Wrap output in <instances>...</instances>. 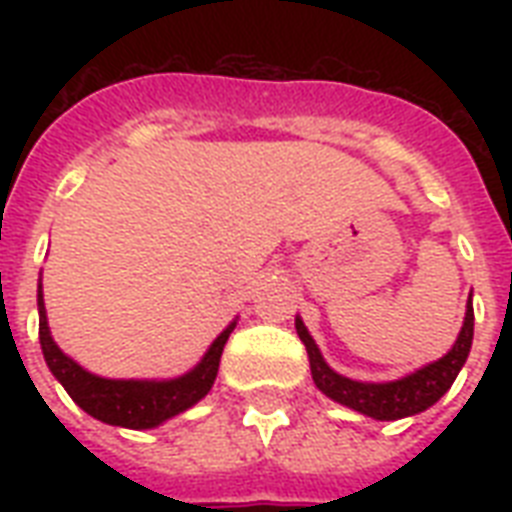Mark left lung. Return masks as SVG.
Returning <instances> with one entry per match:
<instances>
[{
  "instance_id": "1",
  "label": "left lung",
  "mask_w": 512,
  "mask_h": 512,
  "mask_svg": "<svg viewBox=\"0 0 512 512\" xmlns=\"http://www.w3.org/2000/svg\"><path fill=\"white\" fill-rule=\"evenodd\" d=\"M295 329L308 350L313 382L324 396L348 406L353 412L366 414L372 420H401V417H412V414L425 412L436 404L438 398L452 388V382L457 380V374L468 361L470 345H473V292L465 305V321H462L460 335L454 340L452 350L438 361H430V364L414 369L412 374L390 382H361L342 377L324 361L319 345L300 316L295 319Z\"/></svg>"
}]
</instances>
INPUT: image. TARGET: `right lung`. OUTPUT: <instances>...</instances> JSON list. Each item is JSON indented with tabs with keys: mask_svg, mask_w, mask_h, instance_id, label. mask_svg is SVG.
<instances>
[{
	"mask_svg": "<svg viewBox=\"0 0 512 512\" xmlns=\"http://www.w3.org/2000/svg\"><path fill=\"white\" fill-rule=\"evenodd\" d=\"M36 305H39V342H42L44 361L50 366L52 377L66 388V393L82 406L84 412L106 425H119V428L148 430L172 420L193 404H199L215 385L217 366L228 337H231L236 321H231L220 335L212 340L207 353L193 369H188L180 377L170 380H111L100 374L87 372L71 356H66L52 340L50 324H47V311H44L42 279L36 289Z\"/></svg>",
	"mask_w": 512,
	"mask_h": 512,
	"instance_id": "right-lung-1",
	"label": "right lung"
}]
</instances>
